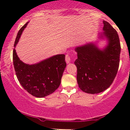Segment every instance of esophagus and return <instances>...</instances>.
Masks as SVG:
<instances>
[{
    "label": "esophagus",
    "mask_w": 130,
    "mask_h": 130,
    "mask_svg": "<svg viewBox=\"0 0 130 130\" xmlns=\"http://www.w3.org/2000/svg\"><path fill=\"white\" fill-rule=\"evenodd\" d=\"M70 60H71V58H70V56H68V55H66V56H65V61H66L67 63H69L70 62Z\"/></svg>",
    "instance_id": "34e87169"
}]
</instances>
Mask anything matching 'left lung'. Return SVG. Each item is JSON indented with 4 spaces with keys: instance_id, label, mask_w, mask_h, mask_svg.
I'll return each instance as SVG.
<instances>
[{
    "instance_id": "left-lung-1",
    "label": "left lung",
    "mask_w": 130,
    "mask_h": 130,
    "mask_svg": "<svg viewBox=\"0 0 130 130\" xmlns=\"http://www.w3.org/2000/svg\"><path fill=\"white\" fill-rule=\"evenodd\" d=\"M103 33L108 45L103 50L90 43L75 48L77 59V82L80 90L87 93L96 94L110 87L117 73L120 62V40L117 31L109 23L103 21Z\"/></svg>"
}]
</instances>
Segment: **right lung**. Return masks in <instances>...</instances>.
<instances>
[{"mask_svg":"<svg viewBox=\"0 0 130 130\" xmlns=\"http://www.w3.org/2000/svg\"><path fill=\"white\" fill-rule=\"evenodd\" d=\"M27 24L24 25L18 33L14 47ZM65 60V55L58 54L38 63L29 65L19 59L15 49H13V65L18 79L27 92L37 98L47 96L58 89L67 66Z\"/></svg>","mask_w":130,"mask_h":130,"instance_id":"add662e5","label":"right lung"}]
</instances>
